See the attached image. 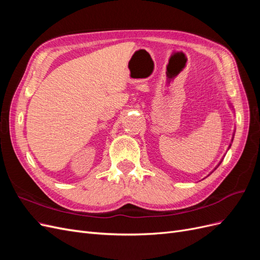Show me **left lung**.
I'll return each mask as SVG.
<instances>
[{"mask_svg":"<svg viewBox=\"0 0 260 260\" xmlns=\"http://www.w3.org/2000/svg\"><path fill=\"white\" fill-rule=\"evenodd\" d=\"M231 107H232V106H231ZM232 141H233V138H232ZM230 146H231V144H230ZM230 146H229V147H230ZM221 161H222V160H221ZM221 161H220V162H219V164H218V166H219V165H220V164H221ZM218 166H217V167H216V168H215V169H214V170H216V169H217V168H218ZM214 170H212V171H211V172H214ZM211 172H210V174H211ZM208 176H209V175H208Z\"/></svg>","mask_w":260,"mask_h":260,"instance_id":"1","label":"left lung"}]
</instances>
